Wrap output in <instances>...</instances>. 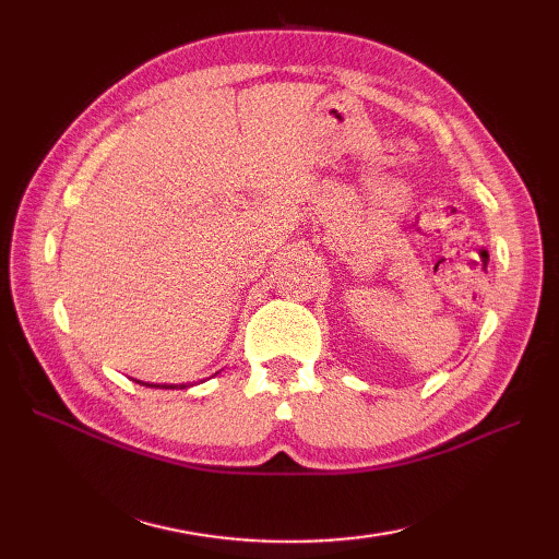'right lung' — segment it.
Segmentation results:
<instances>
[{"label":"right lung","instance_id":"1","mask_svg":"<svg viewBox=\"0 0 559 559\" xmlns=\"http://www.w3.org/2000/svg\"><path fill=\"white\" fill-rule=\"evenodd\" d=\"M139 384H144V386H153V389H175V384H170V386H168V384H163V386H158V384H146V382H139ZM180 389H185V384H182Z\"/></svg>","mask_w":559,"mask_h":559}]
</instances>
